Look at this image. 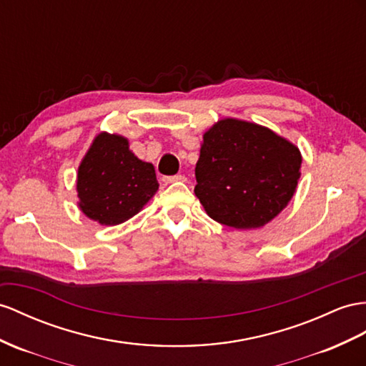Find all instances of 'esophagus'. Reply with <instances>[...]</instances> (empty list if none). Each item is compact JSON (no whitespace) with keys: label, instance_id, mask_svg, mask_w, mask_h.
I'll return each mask as SVG.
<instances>
[{"label":"esophagus","instance_id":"esophagus-1","mask_svg":"<svg viewBox=\"0 0 366 366\" xmlns=\"http://www.w3.org/2000/svg\"><path fill=\"white\" fill-rule=\"evenodd\" d=\"M165 184H173V182H185V176L182 174H176V176H165L162 179Z\"/></svg>","mask_w":366,"mask_h":366}]
</instances>
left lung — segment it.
Segmentation results:
<instances>
[{"label": "left lung", "mask_w": 366, "mask_h": 366, "mask_svg": "<svg viewBox=\"0 0 366 366\" xmlns=\"http://www.w3.org/2000/svg\"><path fill=\"white\" fill-rule=\"evenodd\" d=\"M302 153L263 125L221 119L202 136L196 187L209 217L233 229H258L286 209L297 190Z\"/></svg>", "instance_id": "left-lung-1"}]
</instances>
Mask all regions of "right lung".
<instances>
[{
    "instance_id": "obj_1",
    "label": "right lung",
    "mask_w": 366,
    "mask_h": 366,
    "mask_svg": "<svg viewBox=\"0 0 366 366\" xmlns=\"http://www.w3.org/2000/svg\"><path fill=\"white\" fill-rule=\"evenodd\" d=\"M157 189L153 164L140 161L120 134H97L79 165V209L100 226L133 218Z\"/></svg>"
}]
</instances>
